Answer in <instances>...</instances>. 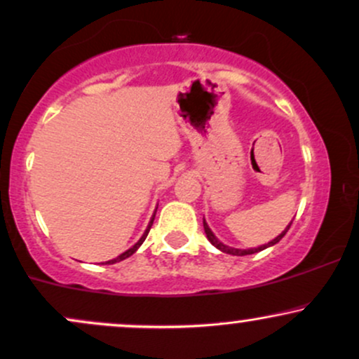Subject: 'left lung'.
<instances>
[{"mask_svg":"<svg viewBox=\"0 0 359 359\" xmlns=\"http://www.w3.org/2000/svg\"><path fill=\"white\" fill-rule=\"evenodd\" d=\"M291 224H292V222H291ZM291 224H289V226L286 227V231L280 232V234H279L278 237H276V239H273V241H271V243H267V244L261 245V248H256V249H234V248H229V245L222 244L221 241H217V237H215V236L212 234V231H210L209 226H207V224H205V221H204V231H205V234H207V239L210 241V244L215 245V248H217L219 250H222V252L232 254V256H248V254H256V252H259V250H264L266 248H271V245L278 244L279 241L283 239L284 236H286V232L289 231V227H291Z\"/></svg>","mask_w":359,"mask_h":359,"instance_id":"1","label":"left lung"}]
</instances>
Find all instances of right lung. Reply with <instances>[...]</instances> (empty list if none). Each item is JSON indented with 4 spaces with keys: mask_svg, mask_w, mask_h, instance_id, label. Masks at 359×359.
<instances>
[{
    "mask_svg": "<svg viewBox=\"0 0 359 359\" xmlns=\"http://www.w3.org/2000/svg\"><path fill=\"white\" fill-rule=\"evenodd\" d=\"M154 219H155V215H152V221H150V224H149V227H147V231L144 232V236H142V237H140V241H138V243H137L135 245H133V248H130V249H128V250H125V252H123V254H120V256H118V257L111 259V261H107V262H105V264H115V262H120V261H123V259L130 257V256H132V254H133V252H135V250H137L138 248H140V245H142V243H144V241H145V237H147V236H149V231H150V227H152V224H154Z\"/></svg>",
    "mask_w": 359,
    "mask_h": 359,
    "instance_id": "add662e5",
    "label": "right lung"
}]
</instances>
